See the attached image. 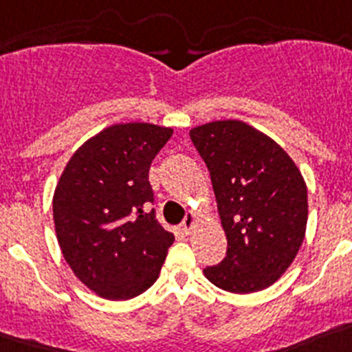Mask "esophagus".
Segmentation results:
<instances>
[{
    "label": "esophagus",
    "instance_id": "34e87169",
    "mask_svg": "<svg viewBox=\"0 0 352 352\" xmlns=\"http://www.w3.org/2000/svg\"><path fill=\"white\" fill-rule=\"evenodd\" d=\"M197 214L193 212V210H189L188 214H186L184 221H182V232H184L186 235H189L191 232H193L195 225H197Z\"/></svg>",
    "mask_w": 352,
    "mask_h": 352
}]
</instances>
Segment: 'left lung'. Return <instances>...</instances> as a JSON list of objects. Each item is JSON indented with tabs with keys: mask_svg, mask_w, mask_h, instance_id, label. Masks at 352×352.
<instances>
[{
	"mask_svg": "<svg viewBox=\"0 0 352 352\" xmlns=\"http://www.w3.org/2000/svg\"><path fill=\"white\" fill-rule=\"evenodd\" d=\"M206 161L227 235V256L204 269L234 294L273 285L294 262L308 221L307 182L289 154L241 120H214L189 131Z\"/></svg>",
	"mask_w": 352,
	"mask_h": 352,
	"instance_id": "left-lung-1",
	"label": "left lung"
}]
</instances>
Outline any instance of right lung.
I'll use <instances>...</instances> for the list:
<instances>
[{
    "instance_id": "1",
    "label": "right lung",
    "mask_w": 352,
    "mask_h": 352,
    "mask_svg": "<svg viewBox=\"0 0 352 352\" xmlns=\"http://www.w3.org/2000/svg\"><path fill=\"white\" fill-rule=\"evenodd\" d=\"M172 134L145 122L109 125L79 146L58 180V244L72 273L100 298L145 292L175 241L146 210L154 201L148 170Z\"/></svg>"
}]
</instances>
